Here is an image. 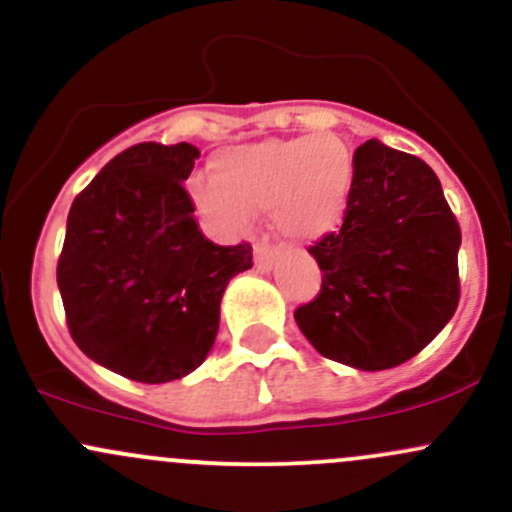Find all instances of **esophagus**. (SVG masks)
Returning a JSON list of instances; mask_svg holds the SVG:
<instances>
[{
    "instance_id": "1",
    "label": "esophagus",
    "mask_w": 512,
    "mask_h": 512,
    "mask_svg": "<svg viewBox=\"0 0 512 512\" xmlns=\"http://www.w3.org/2000/svg\"><path fill=\"white\" fill-rule=\"evenodd\" d=\"M277 255H279V250L267 238H262V240L255 242V267L260 272L272 270V265H274V260H277Z\"/></svg>"
}]
</instances>
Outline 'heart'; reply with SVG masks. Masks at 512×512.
I'll use <instances>...</instances> for the list:
<instances>
[{"mask_svg":"<svg viewBox=\"0 0 512 512\" xmlns=\"http://www.w3.org/2000/svg\"><path fill=\"white\" fill-rule=\"evenodd\" d=\"M353 154L338 134L262 139L218 152L211 176L191 181L196 208L223 233H242L270 211L292 240H316L341 225L353 188Z\"/></svg>","mask_w":512,"mask_h":512,"instance_id":"1","label":"heart"}]
</instances>
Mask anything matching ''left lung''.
Returning <instances> with one entry per match:
<instances>
[{
    "mask_svg": "<svg viewBox=\"0 0 512 512\" xmlns=\"http://www.w3.org/2000/svg\"><path fill=\"white\" fill-rule=\"evenodd\" d=\"M341 230L309 247L321 289L294 319L324 358L387 370L422 351L459 306L461 230L432 169L368 139L353 154Z\"/></svg>",
    "mask_w": 512,
    "mask_h": 512,
    "instance_id": "8db88e82",
    "label": "left lung"
}]
</instances>
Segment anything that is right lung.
Wrapping results in <instances>:
<instances>
[{
	"mask_svg": "<svg viewBox=\"0 0 512 512\" xmlns=\"http://www.w3.org/2000/svg\"><path fill=\"white\" fill-rule=\"evenodd\" d=\"M193 144L142 142L107 161L75 196L58 257L68 331L102 368L171 383L213 348L220 299L252 267L250 242L215 245L193 218L184 181Z\"/></svg>",
	"mask_w": 512,
	"mask_h": 512,
	"instance_id": "add662e5",
	"label": "right lung"
}]
</instances>
